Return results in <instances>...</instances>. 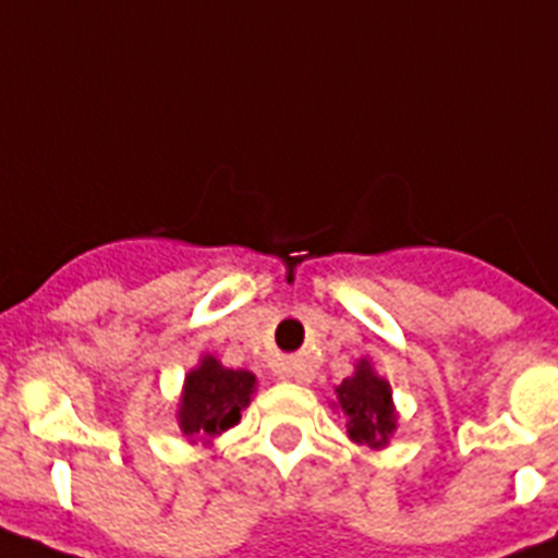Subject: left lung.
<instances>
[{"mask_svg":"<svg viewBox=\"0 0 558 558\" xmlns=\"http://www.w3.org/2000/svg\"><path fill=\"white\" fill-rule=\"evenodd\" d=\"M342 412L349 415V437L371 448L387 446L396 428V412L390 401V385L371 371L365 360L356 365L354 376L337 387Z\"/></svg>","mask_w":558,"mask_h":558,"instance_id":"8db88e82","label":"left lung"}]
</instances>
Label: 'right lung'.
Instances as JSON below:
<instances>
[{"instance_id":"right-lung-1","label":"right lung","mask_w":558,"mask_h":558,"mask_svg":"<svg viewBox=\"0 0 558 558\" xmlns=\"http://www.w3.org/2000/svg\"><path fill=\"white\" fill-rule=\"evenodd\" d=\"M254 392V373L229 371L207 356L187 376L179 407V426L187 437H216L240 421Z\"/></svg>"}]
</instances>
